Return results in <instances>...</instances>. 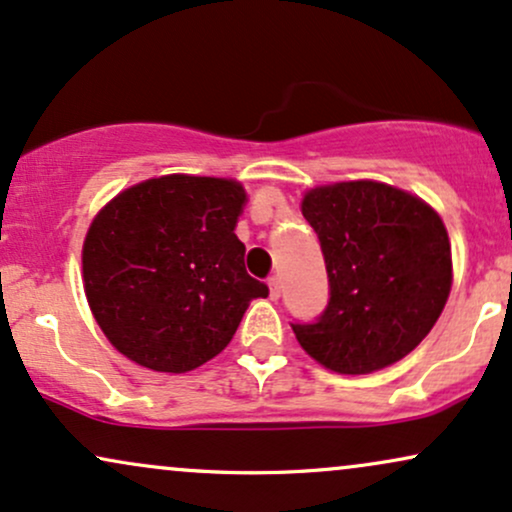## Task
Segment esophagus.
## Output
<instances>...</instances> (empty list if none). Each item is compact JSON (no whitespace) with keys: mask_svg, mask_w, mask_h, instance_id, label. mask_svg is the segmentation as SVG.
Here are the masks:
<instances>
[{"mask_svg":"<svg viewBox=\"0 0 512 512\" xmlns=\"http://www.w3.org/2000/svg\"><path fill=\"white\" fill-rule=\"evenodd\" d=\"M269 298H272V300L281 298V279H279V276H272V279H269Z\"/></svg>","mask_w":512,"mask_h":512,"instance_id":"1","label":"esophagus"}]
</instances>
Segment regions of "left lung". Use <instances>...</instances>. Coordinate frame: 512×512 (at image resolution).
I'll use <instances>...</instances> for the list:
<instances>
[{
  "mask_svg": "<svg viewBox=\"0 0 512 512\" xmlns=\"http://www.w3.org/2000/svg\"><path fill=\"white\" fill-rule=\"evenodd\" d=\"M300 209L331 283L322 319L293 324L300 348L336 374H372L403 360L451 295V240L439 212L369 178L310 188Z\"/></svg>",
  "mask_w": 512,
  "mask_h": 512,
  "instance_id": "1",
  "label": "left lung"
}]
</instances>
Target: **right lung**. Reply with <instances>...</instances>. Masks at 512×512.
<instances>
[{"mask_svg":"<svg viewBox=\"0 0 512 512\" xmlns=\"http://www.w3.org/2000/svg\"><path fill=\"white\" fill-rule=\"evenodd\" d=\"M236 178L166 174L121 190L83 240V288L107 341L152 372L183 374L231 343L269 288L245 272Z\"/></svg>","mask_w":512,"mask_h":512,"instance_id":"right-lung-1","label":"right lung"}]
</instances>
